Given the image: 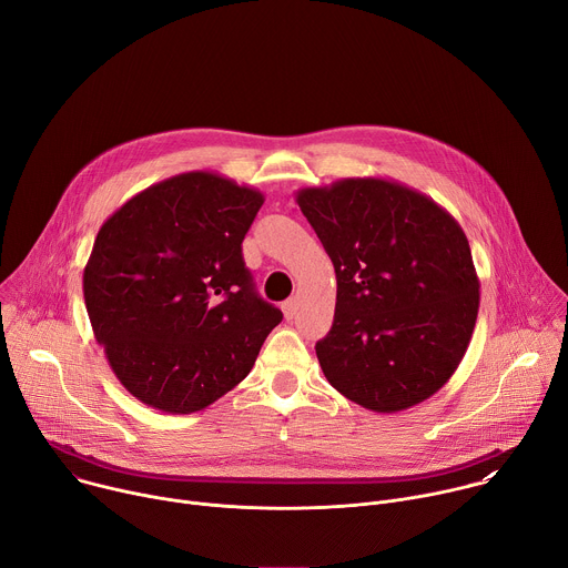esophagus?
Returning <instances> with one entry per match:
<instances>
[{"label":"esophagus","instance_id":"34e87169","mask_svg":"<svg viewBox=\"0 0 568 568\" xmlns=\"http://www.w3.org/2000/svg\"><path fill=\"white\" fill-rule=\"evenodd\" d=\"M296 310H298V301H296V298H287V301L283 303V314H285L287 321L296 316Z\"/></svg>","mask_w":568,"mask_h":568}]
</instances>
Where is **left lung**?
Instances as JSON below:
<instances>
[{"instance_id":"1","label":"left lung","mask_w":568,"mask_h":568,"mask_svg":"<svg viewBox=\"0 0 568 568\" xmlns=\"http://www.w3.org/2000/svg\"><path fill=\"white\" fill-rule=\"evenodd\" d=\"M337 276L326 379L375 414L404 412L458 368L478 314V276L460 224L425 193L384 178L296 191Z\"/></svg>"}]
</instances>
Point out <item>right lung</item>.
Here are the masks:
<instances>
[{"label": "right lung", "mask_w": 568, "mask_h": 568, "mask_svg": "<svg viewBox=\"0 0 568 568\" xmlns=\"http://www.w3.org/2000/svg\"><path fill=\"white\" fill-rule=\"evenodd\" d=\"M265 195L209 171L130 197L83 272L97 342L119 382L164 414H195L250 375L283 312L263 301L242 240Z\"/></svg>", "instance_id": "add662e5"}]
</instances>
